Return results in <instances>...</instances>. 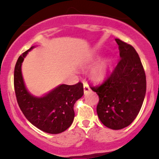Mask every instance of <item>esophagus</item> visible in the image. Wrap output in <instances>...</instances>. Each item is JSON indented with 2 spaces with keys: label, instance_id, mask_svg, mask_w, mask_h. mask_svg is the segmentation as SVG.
<instances>
[{
  "label": "esophagus",
  "instance_id": "obj_1",
  "mask_svg": "<svg viewBox=\"0 0 159 159\" xmlns=\"http://www.w3.org/2000/svg\"><path fill=\"white\" fill-rule=\"evenodd\" d=\"M84 93H87L90 92V87H89L88 84L85 81H84Z\"/></svg>",
  "mask_w": 159,
  "mask_h": 159
}]
</instances>
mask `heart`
<instances>
[{
	"instance_id": "1",
	"label": "heart",
	"mask_w": 159,
	"mask_h": 159,
	"mask_svg": "<svg viewBox=\"0 0 159 159\" xmlns=\"http://www.w3.org/2000/svg\"><path fill=\"white\" fill-rule=\"evenodd\" d=\"M110 60H105L100 63L92 72V75L96 80H101L106 75L107 69H108Z\"/></svg>"
}]
</instances>
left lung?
Listing matches in <instances>:
<instances>
[{"label": "left lung", "mask_w": 159, "mask_h": 159, "mask_svg": "<svg viewBox=\"0 0 159 159\" xmlns=\"http://www.w3.org/2000/svg\"><path fill=\"white\" fill-rule=\"evenodd\" d=\"M120 59L102 83L90 88L98 96L96 111L100 121L118 130L134 121L143 105L147 90L146 74L134 47L119 39Z\"/></svg>", "instance_id": "1"}]
</instances>
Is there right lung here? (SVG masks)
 <instances>
[{
	"label": "right lung",
	"instance_id": "add662e5",
	"mask_svg": "<svg viewBox=\"0 0 159 159\" xmlns=\"http://www.w3.org/2000/svg\"><path fill=\"white\" fill-rule=\"evenodd\" d=\"M34 47L19 56L14 70V88L17 102L25 117L34 126L49 134H59L72 125L74 105L84 95L83 84H61L43 97H35L27 92L21 75L24 58Z\"/></svg>",
	"mask_w": 159,
	"mask_h": 159
}]
</instances>
